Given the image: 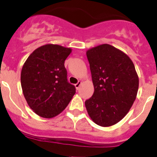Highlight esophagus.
Wrapping results in <instances>:
<instances>
[{"label":"esophagus","mask_w":157,"mask_h":157,"mask_svg":"<svg viewBox=\"0 0 157 157\" xmlns=\"http://www.w3.org/2000/svg\"><path fill=\"white\" fill-rule=\"evenodd\" d=\"M80 85H81V82H80V81L77 82V83H76V84H75V87H76V88H77V90H78V89H79V88H80Z\"/></svg>","instance_id":"34e87169"}]
</instances>
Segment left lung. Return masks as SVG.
<instances>
[{"mask_svg":"<svg viewBox=\"0 0 157 157\" xmlns=\"http://www.w3.org/2000/svg\"><path fill=\"white\" fill-rule=\"evenodd\" d=\"M94 86L85 101L88 114L101 127L116 124L127 115L136 97L139 78L130 57L109 44L86 51Z\"/></svg>","mask_w":157,"mask_h":157,"instance_id":"8db88e82","label":"left lung"}]
</instances>
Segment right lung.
I'll return each mask as SVG.
<instances>
[{
	"mask_svg": "<svg viewBox=\"0 0 157 157\" xmlns=\"http://www.w3.org/2000/svg\"><path fill=\"white\" fill-rule=\"evenodd\" d=\"M71 48L57 44L38 48L28 57L21 71L23 94L37 115L52 118L62 112L76 93L67 81L64 61Z\"/></svg>",
	"mask_w": 157,
	"mask_h": 157,
	"instance_id": "1",
	"label": "right lung"
}]
</instances>
